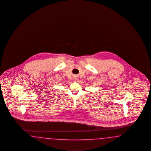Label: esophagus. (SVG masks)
<instances>
[{"label":"esophagus","mask_w":151,"mask_h":151,"mask_svg":"<svg viewBox=\"0 0 151 151\" xmlns=\"http://www.w3.org/2000/svg\"><path fill=\"white\" fill-rule=\"evenodd\" d=\"M78 76H77V75H74V81H76V80H78Z\"/></svg>","instance_id":"1"}]
</instances>
